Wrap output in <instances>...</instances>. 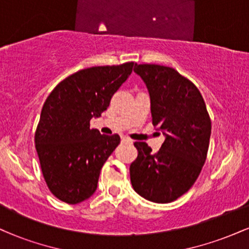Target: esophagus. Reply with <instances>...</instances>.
Wrapping results in <instances>:
<instances>
[{"label":"esophagus","mask_w":249,"mask_h":249,"mask_svg":"<svg viewBox=\"0 0 249 249\" xmlns=\"http://www.w3.org/2000/svg\"><path fill=\"white\" fill-rule=\"evenodd\" d=\"M122 142H132V141H131L130 138H127V137H122Z\"/></svg>","instance_id":"1"}]
</instances>
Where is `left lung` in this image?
<instances>
[{"instance_id":"left-lung-1","label":"left lung","mask_w":249,"mask_h":249,"mask_svg":"<svg viewBox=\"0 0 249 249\" xmlns=\"http://www.w3.org/2000/svg\"><path fill=\"white\" fill-rule=\"evenodd\" d=\"M133 70L150 92L152 124L166 139L156 153L146 142H134L138 156L130 165L131 184L142 198L167 204L198 179L207 158L212 123L198 88L173 68L136 64Z\"/></svg>"}]
</instances>
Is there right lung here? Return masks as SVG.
<instances>
[{"label": "right lung", "instance_id": "right-lung-1", "mask_svg": "<svg viewBox=\"0 0 249 249\" xmlns=\"http://www.w3.org/2000/svg\"><path fill=\"white\" fill-rule=\"evenodd\" d=\"M134 63L83 69L56 85L42 107L35 146L47 186L57 199L75 205L95 193L99 173L121 142L118 134L90 128Z\"/></svg>", "mask_w": 249, "mask_h": 249}]
</instances>
